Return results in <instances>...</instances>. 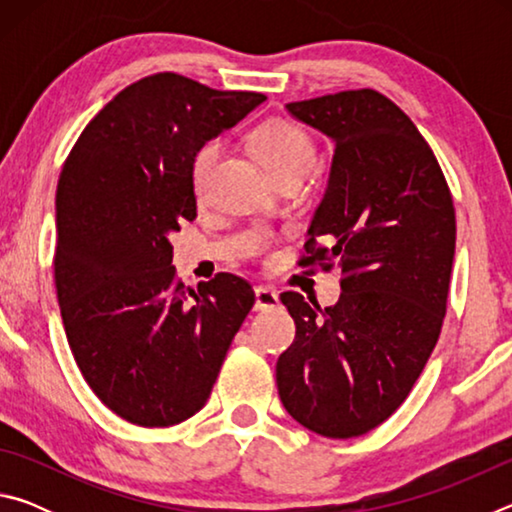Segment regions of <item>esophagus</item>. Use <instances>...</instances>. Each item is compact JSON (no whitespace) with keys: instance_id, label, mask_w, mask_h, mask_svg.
Returning <instances> with one entry per match:
<instances>
[{"instance_id":"esophagus-1","label":"esophagus","mask_w":512,"mask_h":512,"mask_svg":"<svg viewBox=\"0 0 512 512\" xmlns=\"http://www.w3.org/2000/svg\"><path fill=\"white\" fill-rule=\"evenodd\" d=\"M280 305V296L277 291L271 287H257L255 289V309L257 311H266V309H275Z\"/></svg>"}]
</instances>
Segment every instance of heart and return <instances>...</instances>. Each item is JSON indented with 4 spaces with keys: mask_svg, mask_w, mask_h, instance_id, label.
Here are the masks:
<instances>
[{
    "mask_svg": "<svg viewBox=\"0 0 512 512\" xmlns=\"http://www.w3.org/2000/svg\"><path fill=\"white\" fill-rule=\"evenodd\" d=\"M250 146L273 178L289 171H298L305 176L316 158L311 137L298 124L280 117L259 124L250 135ZM216 158H219V144L216 142H207L196 151L192 160V183L196 194H201Z\"/></svg>",
    "mask_w": 512,
    "mask_h": 512,
    "instance_id": "1",
    "label": "heart"
}]
</instances>
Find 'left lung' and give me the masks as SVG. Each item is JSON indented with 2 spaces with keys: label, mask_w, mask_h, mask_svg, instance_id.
Here are the masks:
<instances>
[{
  "label": "left lung",
  "mask_w": 512,
  "mask_h": 512,
  "mask_svg": "<svg viewBox=\"0 0 512 512\" xmlns=\"http://www.w3.org/2000/svg\"><path fill=\"white\" fill-rule=\"evenodd\" d=\"M287 110L336 146L302 264L339 266L343 277L334 307L280 296L296 339L277 359V393L302 427L354 438L391 418L436 348L454 203L429 144L384 94L348 90Z\"/></svg>",
  "instance_id": "8db88e82"
}]
</instances>
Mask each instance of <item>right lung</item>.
<instances>
[{
	"label": "right lung",
	"mask_w": 512,
	"mask_h": 512,
	"mask_svg": "<svg viewBox=\"0 0 512 512\" xmlns=\"http://www.w3.org/2000/svg\"><path fill=\"white\" fill-rule=\"evenodd\" d=\"M264 99L146 76L103 106L60 171L54 277L69 348L94 395L140 427L203 409L255 305L230 273L185 287L169 235L196 219V151Z\"/></svg>",
	"instance_id": "add662e5"
}]
</instances>
